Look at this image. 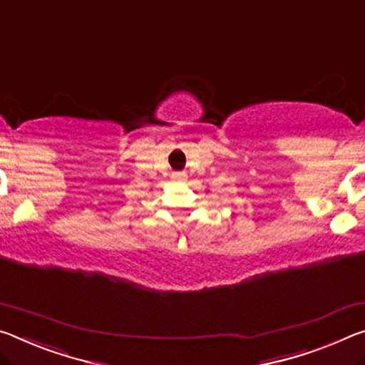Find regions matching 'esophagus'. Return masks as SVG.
<instances>
[{
	"label": "esophagus",
	"instance_id": "34e87169",
	"mask_svg": "<svg viewBox=\"0 0 365 365\" xmlns=\"http://www.w3.org/2000/svg\"><path fill=\"white\" fill-rule=\"evenodd\" d=\"M172 178H173V182H183V177L180 175V173H173Z\"/></svg>",
	"mask_w": 365,
	"mask_h": 365
}]
</instances>
